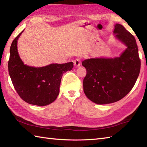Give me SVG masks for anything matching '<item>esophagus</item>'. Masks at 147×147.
<instances>
[{"instance_id": "1", "label": "esophagus", "mask_w": 147, "mask_h": 147, "mask_svg": "<svg viewBox=\"0 0 147 147\" xmlns=\"http://www.w3.org/2000/svg\"><path fill=\"white\" fill-rule=\"evenodd\" d=\"M74 65L75 67H79L81 65V62L80 59H76L74 61Z\"/></svg>"}]
</instances>
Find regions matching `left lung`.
Masks as SVG:
<instances>
[{
    "mask_svg": "<svg viewBox=\"0 0 147 147\" xmlns=\"http://www.w3.org/2000/svg\"><path fill=\"white\" fill-rule=\"evenodd\" d=\"M113 34L126 47L120 56L90 58L82 62L87 71L83 80L84 92L98 105L113 103L125 97L134 87L140 71L134 36L120 24L115 25Z\"/></svg>",
    "mask_w": 147,
    "mask_h": 147,
    "instance_id": "8db88e82",
    "label": "left lung"
}]
</instances>
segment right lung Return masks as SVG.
Masks as SVG:
<instances>
[{
  "label": "right lung",
  "instance_id": "right-lung-1",
  "mask_svg": "<svg viewBox=\"0 0 147 147\" xmlns=\"http://www.w3.org/2000/svg\"><path fill=\"white\" fill-rule=\"evenodd\" d=\"M24 30L13 40L10 49L8 69L17 93L27 103L46 106L56 100L63 73L72 70L73 63H52L42 67L24 64L18 49V41Z\"/></svg>",
  "mask_w": 147,
  "mask_h": 147
}]
</instances>
